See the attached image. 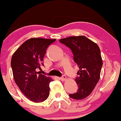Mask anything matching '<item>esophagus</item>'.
Here are the masks:
<instances>
[{"label": "esophagus", "mask_w": 121, "mask_h": 121, "mask_svg": "<svg viewBox=\"0 0 121 121\" xmlns=\"http://www.w3.org/2000/svg\"><path fill=\"white\" fill-rule=\"evenodd\" d=\"M59 79H60V80H62V81H65V80H67V77L63 75V76L60 77V78H59Z\"/></svg>", "instance_id": "34e87169"}]
</instances>
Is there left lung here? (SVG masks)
Masks as SVG:
<instances>
[{
	"mask_svg": "<svg viewBox=\"0 0 121 121\" xmlns=\"http://www.w3.org/2000/svg\"><path fill=\"white\" fill-rule=\"evenodd\" d=\"M72 50L73 60L79 68L76 82L78 90L69 96L76 100H81L91 93L100 75L103 61L99 47L85 36H70L59 40Z\"/></svg>",
	"mask_w": 121,
	"mask_h": 121,
	"instance_id": "1",
	"label": "left lung"
}]
</instances>
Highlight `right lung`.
<instances>
[{
  "instance_id": "add662e5",
  "label": "right lung",
  "mask_w": 121,
  "mask_h": 121,
  "mask_svg": "<svg viewBox=\"0 0 121 121\" xmlns=\"http://www.w3.org/2000/svg\"><path fill=\"white\" fill-rule=\"evenodd\" d=\"M56 39L40 38L26 40L13 53L11 67L13 78L18 87L28 99L43 102L49 95V83L53 80L36 70L44 65L46 50Z\"/></svg>"
}]
</instances>
